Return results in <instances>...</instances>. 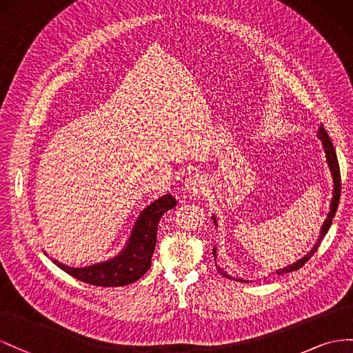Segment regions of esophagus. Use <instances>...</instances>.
Segmentation results:
<instances>
[{
    "label": "esophagus",
    "mask_w": 353,
    "mask_h": 353,
    "mask_svg": "<svg viewBox=\"0 0 353 353\" xmlns=\"http://www.w3.org/2000/svg\"><path fill=\"white\" fill-rule=\"evenodd\" d=\"M205 185L207 182L203 176L192 174L185 180V190H188L189 194L196 195L199 192H203V189H205Z\"/></svg>",
    "instance_id": "1"
}]
</instances>
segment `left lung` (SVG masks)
Listing matches in <instances>:
<instances>
[{"label":"left lung","mask_w":353,"mask_h":353,"mask_svg":"<svg viewBox=\"0 0 353 353\" xmlns=\"http://www.w3.org/2000/svg\"><path fill=\"white\" fill-rule=\"evenodd\" d=\"M316 136H318V139L321 140V143H322V148H324V152H325V159H327V164H328V168H330V173H331V177H333V198H331V205H330V211H328V216H327V219H325V221L324 223H322V228H321V230H319V236H318V241L315 243V245L312 247V250L309 251V253L306 254V256H303L301 259H299L297 261H294L293 265H290V266H287V268H283V269H278L275 274H278V275H283V274H288V272H294V270H297V269H300L301 266H303L306 261L315 254V251L318 250V247H319V244H321V241H322V238H324L325 235H327V232H328V229H330V226H331V223H333V219H334V216H336V211H337V207H339V201H340V190H341V183H340V168H339V161H337V155H336V150H334V146H333V143H331V140H330V137H328V134H327V132H325V128L324 127H319V130H318V133H316ZM213 217V220H214V223H216V226H217V217L213 214L211 216ZM216 247L213 248V256H214V261H217L216 260ZM216 266H217V270L220 272L221 275L223 276H226V278H229V279H236V281H244V279H239V278H234V276H230L228 272H225L223 269H221L217 263H216Z\"/></svg>","instance_id":"obj_1"}]
</instances>
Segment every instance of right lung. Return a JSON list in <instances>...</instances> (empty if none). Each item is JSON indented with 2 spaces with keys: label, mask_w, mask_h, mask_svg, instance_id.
I'll list each match as a JSON object with an SVG mask.
<instances>
[{
  "label": "right lung",
  "mask_w": 353,
  "mask_h": 353,
  "mask_svg": "<svg viewBox=\"0 0 353 353\" xmlns=\"http://www.w3.org/2000/svg\"><path fill=\"white\" fill-rule=\"evenodd\" d=\"M174 205L176 199L170 194L150 203L137 217L125 247L112 259L84 268H70L57 260H53V263L70 276L92 285L124 287L133 284L149 270L157 245L158 221Z\"/></svg>",
  "instance_id": "obj_1"
}]
</instances>
